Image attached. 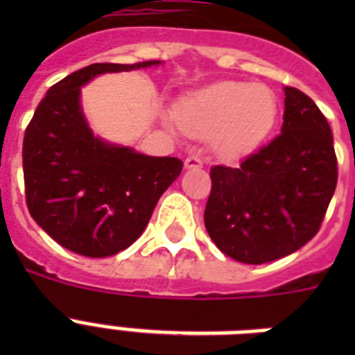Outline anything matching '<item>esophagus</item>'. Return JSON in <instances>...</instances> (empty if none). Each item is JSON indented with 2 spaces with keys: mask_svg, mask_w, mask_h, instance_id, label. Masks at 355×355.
<instances>
[{
  "mask_svg": "<svg viewBox=\"0 0 355 355\" xmlns=\"http://www.w3.org/2000/svg\"><path fill=\"white\" fill-rule=\"evenodd\" d=\"M184 166L188 169H199V167H202V158L199 155H189L184 162Z\"/></svg>",
  "mask_w": 355,
  "mask_h": 355,
  "instance_id": "obj_1",
  "label": "esophagus"
}]
</instances>
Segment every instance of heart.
<instances>
[{
	"instance_id": "obj_1",
	"label": "heart",
	"mask_w": 355,
	"mask_h": 355,
	"mask_svg": "<svg viewBox=\"0 0 355 355\" xmlns=\"http://www.w3.org/2000/svg\"><path fill=\"white\" fill-rule=\"evenodd\" d=\"M276 112V97L267 86L230 80L188 97L178 107V121L191 134H211L219 155L237 156L263 141Z\"/></svg>"
}]
</instances>
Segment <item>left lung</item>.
Masks as SVG:
<instances>
[{
	"label": "left lung",
	"instance_id": "1",
	"mask_svg": "<svg viewBox=\"0 0 355 355\" xmlns=\"http://www.w3.org/2000/svg\"><path fill=\"white\" fill-rule=\"evenodd\" d=\"M282 132L237 166L210 169L205 225L221 252L259 265L295 252L319 232L337 186L324 114L286 86Z\"/></svg>",
	"mask_w": 355,
	"mask_h": 355
}]
</instances>
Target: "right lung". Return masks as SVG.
<instances>
[{
	"label": "right lung",
	"mask_w": 355,
	"mask_h": 355,
	"mask_svg": "<svg viewBox=\"0 0 355 355\" xmlns=\"http://www.w3.org/2000/svg\"><path fill=\"white\" fill-rule=\"evenodd\" d=\"M158 64L97 62L77 69L47 90L25 128L27 208L71 252L105 258L130 247L182 171L178 158L145 156L94 138L80 110V86L96 75Z\"/></svg>",
	"instance_id": "1"
}]
</instances>
